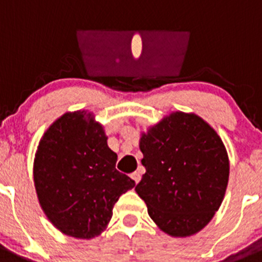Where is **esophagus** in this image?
Masks as SVG:
<instances>
[{
    "label": "esophagus",
    "instance_id": "34e87169",
    "mask_svg": "<svg viewBox=\"0 0 262 262\" xmlns=\"http://www.w3.org/2000/svg\"><path fill=\"white\" fill-rule=\"evenodd\" d=\"M131 178H133L134 181H135V184H138V182L140 181V173H139V172H134L133 174H131Z\"/></svg>",
    "mask_w": 262,
    "mask_h": 262
}]
</instances>
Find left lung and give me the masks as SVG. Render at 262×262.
Wrapping results in <instances>:
<instances>
[{"label":"left lung","mask_w":262,"mask_h":262,"mask_svg":"<svg viewBox=\"0 0 262 262\" xmlns=\"http://www.w3.org/2000/svg\"><path fill=\"white\" fill-rule=\"evenodd\" d=\"M145 168L135 190L160 230L174 237L200 232L219 210L230 161L215 129L195 114L176 111L142 134Z\"/></svg>","instance_id":"1"}]
</instances>
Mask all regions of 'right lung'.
Masks as SVG:
<instances>
[{"label":"right lung","instance_id":"right-lung-1","mask_svg":"<svg viewBox=\"0 0 262 262\" xmlns=\"http://www.w3.org/2000/svg\"><path fill=\"white\" fill-rule=\"evenodd\" d=\"M117 159L92 113H66L48 127L34 159V184L57 230L77 239L105 230L119 196L135 186L115 169Z\"/></svg>","mask_w":262,"mask_h":262}]
</instances>
